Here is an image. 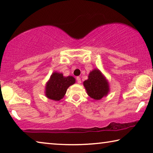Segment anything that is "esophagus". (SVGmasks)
<instances>
[{"mask_svg":"<svg viewBox=\"0 0 153 153\" xmlns=\"http://www.w3.org/2000/svg\"><path fill=\"white\" fill-rule=\"evenodd\" d=\"M76 81H77V82H78V83H79V84L81 82V78H80L79 76H77V77H76Z\"/></svg>","mask_w":153,"mask_h":153,"instance_id":"obj_1","label":"esophagus"}]
</instances>
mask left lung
Here are the masks:
<instances>
[{
    "label": "left lung",
    "mask_w": 153,
    "mask_h": 153,
    "mask_svg": "<svg viewBox=\"0 0 153 153\" xmlns=\"http://www.w3.org/2000/svg\"><path fill=\"white\" fill-rule=\"evenodd\" d=\"M84 87L89 96L94 100H100L106 96L109 91V86L106 79L99 70L96 69L90 72L88 79L83 82Z\"/></svg>",
    "instance_id": "8db88e82"
}]
</instances>
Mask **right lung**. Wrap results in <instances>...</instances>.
<instances>
[{
  "label": "right lung",
  "mask_w": 153,
  "mask_h": 153,
  "mask_svg": "<svg viewBox=\"0 0 153 153\" xmlns=\"http://www.w3.org/2000/svg\"><path fill=\"white\" fill-rule=\"evenodd\" d=\"M75 82L73 76L64 77L62 73L54 72L50 77L46 85L45 95L48 98L59 101L63 98L67 89Z\"/></svg>",
  "instance_id": "right-lung-1"
}]
</instances>
